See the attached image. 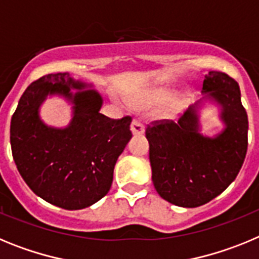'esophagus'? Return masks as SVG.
<instances>
[{"label": "esophagus", "mask_w": 259, "mask_h": 259, "mask_svg": "<svg viewBox=\"0 0 259 259\" xmlns=\"http://www.w3.org/2000/svg\"><path fill=\"white\" fill-rule=\"evenodd\" d=\"M131 131L134 135H141L144 134V131H145V127H144V124L140 122V120L134 119L131 123Z\"/></svg>", "instance_id": "obj_1"}]
</instances>
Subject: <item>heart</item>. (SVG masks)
<instances>
[{"label": "heart", "mask_w": 259, "mask_h": 259, "mask_svg": "<svg viewBox=\"0 0 259 259\" xmlns=\"http://www.w3.org/2000/svg\"><path fill=\"white\" fill-rule=\"evenodd\" d=\"M167 98V95L161 92H155L152 95H144L141 97L137 98V105L141 107V109H149V107L154 106L157 104H161Z\"/></svg>", "instance_id": "heart-1"}]
</instances>
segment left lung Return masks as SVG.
I'll list each match as a JSON object with an SVG mask.
<instances>
[{"label":"left lung","instance_id":"obj_1","mask_svg":"<svg viewBox=\"0 0 259 259\" xmlns=\"http://www.w3.org/2000/svg\"><path fill=\"white\" fill-rule=\"evenodd\" d=\"M203 98L221 105L226 127L214 137L200 134L197 106L189 107L178 122L155 120L146 127L155 191L182 207L205 205L236 179L248 149V115L239 84L221 71H209Z\"/></svg>","mask_w":259,"mask_h":259}]
</instances>
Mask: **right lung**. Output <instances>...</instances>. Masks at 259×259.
Here are the masks:
<instances>
[{"instance_id": "right-lung-1", "label": "right lung", "mask_w": 259, "mask_h": 259, "mask_svg": "<svg viewBox=\"0 0 259 259\" xmlns=\"http://www.w3.org/2000/svg\"><path fill=\"white\" fill-rule=\"evenodd\" d=\"M87 87L67 72L45 75L24 91L11 118V152L23 180L38 197L66 210L84 209L106 196L116 159L132 137L131 116H105L102 97ZM52 94L74 105L66 128L49 127L38 115Z\"/></svg>"}]
</instances>
